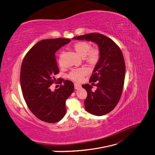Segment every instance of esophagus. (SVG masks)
<instances>
[{"mask_svg":"<svg viewBox=\"0 0 155 155\" xmlns=\"http://www.w3.org/2000/svg\"><path fill=\"white\" fill-rule=\"evenodd\" d=\"M74 88L75 89H78V88H81V86L80 84H74Z\"/></svg>","mask_w":155,"mask_h":155,"instance_id":"obj_1","label":"esophagus"}]
</instances>
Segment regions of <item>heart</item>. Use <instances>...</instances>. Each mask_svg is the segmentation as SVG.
<instances>
[{
    "mask_svg": "<svg viewBox=\"0 0 155 155\" xmlns=\"http://www.w3.org/2000/svg\"><path fill=\"white\" fill-rule=\"evenodd\" d=\"M73 50L81 56L84 58V61L91 66L97 64L101 58V51L97 48H92L91 44L86 41H78L74 44ZM59 64L61 65V56L59 58ZM88 69L85 67L73 69L67 75V77L74 82H81L83 78L88 74Z\"/></svg>",
    "mask_w": 155,
    "mask_h": 155,
    "instance_id": "heart-1",
    "label": "heart"
}]
</instances>
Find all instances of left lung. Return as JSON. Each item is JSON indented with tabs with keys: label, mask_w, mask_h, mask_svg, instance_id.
I'll return each mask as SVG.
<instances>
[{
	"label": "left lung",
	"mask_w": 155,
	"mask_h": 155,
	"mask_svg": "<svg viewBox=\"0 0 155 155\" xmlns=\"http://www.w3.org/2000/svg\"><path fill=\"white\" fill-rule=\"evenodd\" d=\"M74 38L96 42L101 51L100 60L89 81L92 84L96 82L97 90L93 92V87L88 84L82 86L87 92L86 110L94 115H104L114 109L122 96L126 73L122 51L113 40L100 33L86 34Z\"/></svg>",
	"instance_id": "obj_1"
}]
</instances>
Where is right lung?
Masks as SVG:
<instances>
[{
  "instance_id": "1",
  "label": "right lung",
  "mask_w": 155,
  "mask_h": 155,
  "mask_svg": "<svg viewBox=\"0 0 155 155\" xmlns=\"http://www.w3.org/2000/svg\"><path fill=\"white\" fill-rule=\"evenodd\" d=\"M71 42L69 38L45 39L38 42L25 55L21 63L20 84L23 98L34 115L40 120L55 123L66 113L65 101L74 91L73 83L64 82L52 92L50 86L59 73L55 52Z\"/></svg>"
}]
</instances>
